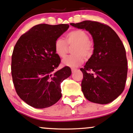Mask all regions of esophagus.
Returning a JSON list of instances; mask_svg holds the SVG:
<instances>
[{
  "label": "esophagus",
  "mask_w": 133,
  "mask_h": 133,
  "mask_svg": "<svg viewBox=\"0 0 133 133\" xmlns=\"http://www.w3.org/2000/svg\"><path fill=\"white\" fill-rule=\"evenodd\" d=\"M71 71H72V72H75L76 71H77V69H75V68H73V69H71Z\"/></svg>",
  "instance_id": "34e87169"
}]
</instances>
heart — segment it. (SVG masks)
Masks as SVG:
<instances>
[{"label":"heart","mask_w":133,"mask_h":133,"mask_svg":"<svg viewBox=\"0 0 133 133\" xmlns=\"http://www.w3.org/2000/svg\"><path fill=\"white\" fill-rule=\"evenodd\" d=\"M68 44H75L72 48L75 54L65 57L62 64L71 68L77 67L84 61V57H90L93 52V44L89 40L88 34L84 30H75L65 36V41L61 37L57 39L54 44L55 53L58 57L64 58L68 51Z\"/></svg>","instance_id":"b5f03b06"}]
</instances>
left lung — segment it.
<instances>
[{
    "label": "left lung",
    "mask_w": 133,
    "mask_h": 133,
    "mask_svg": "<svg viewBox=\"0 0 133 133\" xmlns=\"http://www.w3.org/2000/svg\"><path fill=\"white\" fill-rule=\"evenodd\" d=\"M71 25L86 30L93 39V54L80 69L83 95L92 103H111L122 93L126 82L128 61L122 42L111 27L99 22L85 20Z\"/></svg>",
    "instance_id": "left-lung-1"
}]
</instances>
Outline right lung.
Masks as SVG:
<instances>
[{"label":"right lung","mask_w":133,"mask_h":133,"mask_svg":"<svg viewBox=\"0 0 133 133\" xmlns=\"http://www.w3.org/2000/svg\"><path fill=\"white\" fill-rule=\"evenodd\" d=\"M69 25L39 24L22 35L11 58V75L18 96L36 108H45L62 97L61 83L71 76L70 68L57 71L61 58L55 53L57 39Z\"/></svg>","instance_id":"add662e5"}]
</instances>
